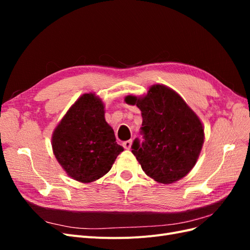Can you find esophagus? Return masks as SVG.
I'll use <instances>...</instances> for the list:
<instances>
[{
	"label": "esophagus",
	"mask_w": 250,
	"mask_h": 250,
	"mask_svg": "<svg viewBox=\"0 0 250 250\" xmlns=\"http://www.w3.org/2000/svg\"><path fill=\"white\" fill-rule=\"evenodd\" d=\"M131 144H132V141H131V140H129V141H126V142H124V143H123V147H124L125 149H130V147H131Z\"/></svg>",
	"instance_id": "34e87169"
}]
</instances>
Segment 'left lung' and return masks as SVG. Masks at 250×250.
<instances>
[{
  "instance_id": "1",
  "label": "left lung",
  "mask_w": 250,
  "mask_h": 250,
  "mask_svg": "<svg viewBox=\"0 0 250 250\" xmlns=\"http://www.w3.org/2000/svg\"><path fill=\"white\" fill-rule=\"evenodd\" d=\"M126 102L142 111L141 134L131 152L143 171L157 183L172 184L185 177L195 166L204 132L199 118L177 93L156 84L145 97H126Z\"/></svg>"
}]
</instances>
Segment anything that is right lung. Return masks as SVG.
I'll return each mask as SVG.
<instances>
[{
	"mask_svg": "<svg viewBox=\"0 0 250 250\" xmlns=\"http://www.w3.org/2000/svg\"><path fill=\"white\" fill-rule=\"evenodd\" d=\"M52 147L67 175L80 183L105 175L124 150L105 121L103 102L93 94L73 104L53 132Z\"/></svg>",
	"mask_w": 250,
	"mask_h": 250,
	"instance_id": "right-lung-1",
	"label": "right lung"
}]
</instances>
